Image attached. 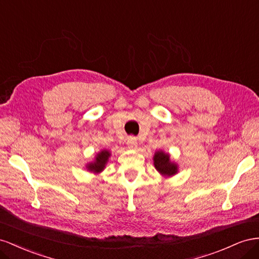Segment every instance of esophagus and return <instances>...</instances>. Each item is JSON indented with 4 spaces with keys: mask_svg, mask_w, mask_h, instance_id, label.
Listing matches in <instances>:
<instances>
[{
    "mask_svg": "<svg viewBox=\"0 0 259 259\" xmlns=\"http://www.w3.org/2000/svg\"><path fill=\"white\" fill-rule=\"evenodd\" d=\"M127 144L131 147V149H136L137 147V140L135 137H129L128 138V141H127Z\"/></svg>",
    "mask_w": 259,
    "mask_h": 259,
    "instance_id": "obj_1",
    "label": "esophagus"
}]
</instances>
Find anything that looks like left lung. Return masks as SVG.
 Instances as JSON below:
<instances>
[{
  "mask_svg": "<svg viewBox=\"0 0 259 259\" xmlns=\"http://www.w3.org/2000/svg\"><path fill=\"white\" fill-rule=\"evenodd\" d=\"M153 162L155 169L161 177H165V178H170V177L177 175L179 171V166L177 162L170 159V154L162 150L154 153Z\"/></svg>",
  "mask_w": 259,
  "mask_h": 259,
  "instance_id": "obj_1",
  "label": "left lung"
}]
</instances>
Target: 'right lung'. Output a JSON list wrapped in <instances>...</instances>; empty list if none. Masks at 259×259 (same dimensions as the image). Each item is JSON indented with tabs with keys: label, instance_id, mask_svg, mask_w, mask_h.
Wrapping results in <instances>:
<instances>
[{
	"label": "right lung",
	"instance_id": "obj_1",
	"mask_svg": "<svg viewBox=\"0 0 259 259\" xmlns=\"http://www.w3.org/2000/svg\"><path fill=\"white\" fill-rule=\"evenodd\" d=\"M112 156L110 151L104 149L101 150L97 155L94 156V159L85 165V169L89 172H92L94 175H100L104 169L108 162L109 157Z\"/></svg>",
	"mask_w": 259,
	"mask_h": 259
}]
</instances>
